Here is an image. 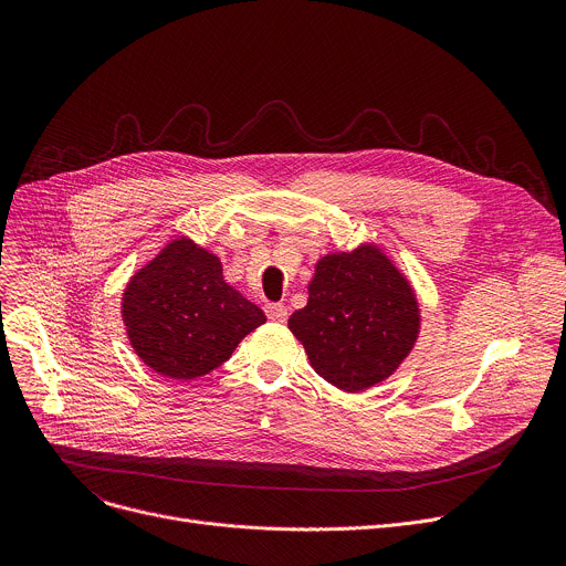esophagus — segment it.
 <instances>
[{
  "label": "esophagus",
  "instance_id": "34e87169",
  "mask_svg": "<svg viewBox=\"0 0 566 566\" xmlns=\"http://www.w3.org/2000/svg\"><path fill=\"white\" fill-rule=\"evenodd\" d=\"M266 315H269V319L271 322H286V317H289V308L284 306V304H266Z\"/></svg>",
  "mask_w": 566,
  "mask_h": 566
}]
</instances>
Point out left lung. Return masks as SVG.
Wrapping results in <instances>:
<instances>
[{
	"label": "left lung",
	"instance_id": "8db88e82",
	"mask_svg": "<svg viewBox=\"0 0 566 566\" xmlns=\"http://www.w3.org/2000/svg\"><path fill=\"white\" fill-rule=\"evenodd\" d=\"M419 325L410 282L374 244L322 258L306 306L289 317L315 374L343 391L391 376L412 352Z\"/></svg>",
	"mask_w": 566,
	"mask_h": 566
}]
</instances>
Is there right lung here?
<instances>
[{"instance_id": "1", "label": "right lung", "mask_w": 566, "mask_h": 566, "mask_svg": "<svg viewBox=\"0 0 566 566\" xmlns=\"http://www.w3.org/2000/svg\"><path fill=\"white\" fill-rule=\"evenodd\" d=\"M217 255L179 237L123 293V322L138 358L166 378L195 380L223 365L266 322L234 291Z\"/></svg>"}]
</instances>
